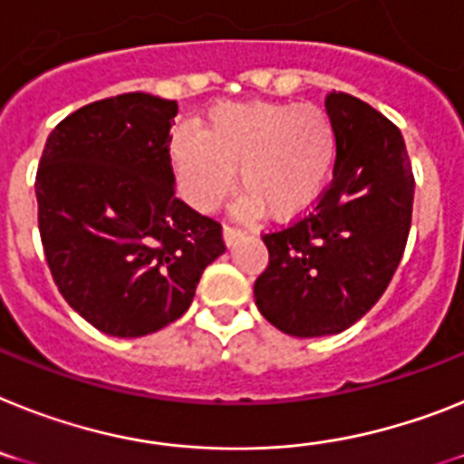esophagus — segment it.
<instances>
[{"instance_id": "esophagus-1", "label": "esophagus", "mask_w": 464, "mask_h": 464, "mask_svg": "<svg viewBox=\"0 0 464 464\" xmlns=\"http://www.w3.org/2000/svg\"><path fill=\"white\" fill-rule=\"evenodd\" d=\"M243 238V231L240 228H233V226H224V243L231 247L233 243H238Z\"/></svg>"}]
</instances>
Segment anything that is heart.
I'll return each instance as SVG.
<instances>
[{
    "label": "heart",
    "instance_id": "obj_1",
    "mask_svg": "<svg viewBox=\"0 0 464 464\" xmlns=\"http://www.w3.org/2000/svg\"><path fill=\"white\" fill-rule=\"evenodd\" d=\"M337 155L328 112L280 101L224 103L200 120L198 134L177 130L169 167L179 193L198 212H214L238 181L236 212L271 219L306 212L325 190Z\"/></svg>",
    "mask_w": 464,
    "mask_h": 464
}]
</instances>
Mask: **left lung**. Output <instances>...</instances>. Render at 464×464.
Here are the masks:
<instances>
[{
    "instance_id": "obj_1",
    "label": "left lung",
    "mask_w": 464,
    "mask_h": 464,
    "mask_svg": "<svg viewBox=\"0 0 464 464\" xmlns=\"http://www.w3.org/2000/svg\"><path fill=\"white\" fill-rule=\"evenodd\" d=\"M333 184L297 224L266 233L268 266L255 283L256 309L292 337H323L352 328L387 290L411 231V160L399 127L333 92Z\"/></svg>"
}]
</instances>
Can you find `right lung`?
Masks as SVG:
<instances>
[{"instance_id":"obj_1","label":"right lung","mask_w":464,"mask_h":464,"mask_svg":"<svg viewBox=\"0 0 464 464\" xmlns=\"http://www.w3.org/2000/svg\"><path fill=\"white\" fill-rule=\"evenodd\" d=\"M177 101L122 93L49 134L34 193L53 283L101 333L143 337L188 311L221 226L174 196Z\"/></svg>"}]
</instances>
